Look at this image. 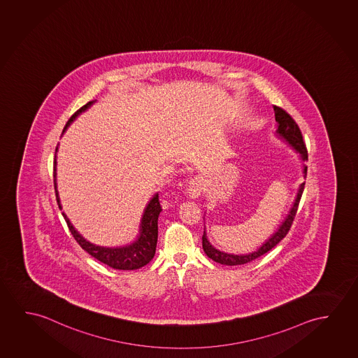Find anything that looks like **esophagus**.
Masks as SVG:
<instances>
[{
	"instance_id": "1",
	"label": "esophagus",
	"mask_w": 358,
	"mask_h": 358,
	"mask_svg": "<svg viewBox=\"0 0 358 358\" xmlns=\"http://www.w3.org/2000/svg\"><path fill=\"white\" fill-rule=\"evenodd\" d=\"M202 189H203V182L201 180V177H194L188 182L187 192L191 199H199Z\"/></svg>"
}]
</instances>
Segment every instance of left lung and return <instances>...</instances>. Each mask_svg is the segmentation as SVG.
Segmentation results:
<instances>
[{
	"label": "left lung",
	"instance_id": "1",
	"mask_svg": "<svg viewBox=\"0 0 358 358\" xmlns=\"http://www.w3.org/2000/svg\"><path fill=\"white\" fill-rule=\"evenodd\" d=\"M274 111H275V120L278 122V129H276V135L279 138L285 140L286 143L292 146V149L300 155V159L303 161H308V150L305 146L303 140V134L300 131V129L297 127L296 122L289 115L284 109H281L279 106L274 105ZM308 175V166L303 165V178H306ZM303 187H305V182H303L299 189H297L296 197L292 203V207L289 210V213L285 217V220L281 222L280 226L278 228L275 233H273L270 236L269 239L265 241L264 244L262 247H259L258 250H255L253 253L242 254V255H236V254H228L220 252L218 249H215L206 234V228H204L203 237H202V247H203L204 253L207 254L208 258L215 260V263H220L223 265H242L247 264L249 262H253L259 257L268 253L270 249L275 247L278 243L280 242L282 238H285L287 231H290L294 218L296 215L297 207L300 203V199L303 196Z\"/></svg>",
	"mask_w": 358,
	"mask_h": 358
}]
</instances>
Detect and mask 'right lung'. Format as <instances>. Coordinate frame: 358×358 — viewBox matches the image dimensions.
Listing matches in <instances>:
<instances>
[{"mask_svg":"<svg viewBox=\"0 0 358 358\" xmlns=\"http://www.w3.org/2000/svg\"><path fill=\"white\" fill-rule=\"evenodd\" d=\"M93 103H95V100L83 105L79 110L76 111L66 122L63 132L66 131V127H69L73 121L76 120L78 115H80L83 111H85L88 108H90ZM57 150H58V146L55 149V152H57ZM55 165H57V162H55V159L53 176H55V199H57L59 208H62L61 201H59V196H58V191H57V183H55V175H57L55 173ZM161 210H162V208H161V204H159V193H156L143 210L136 241H134V243L125 245V247L116 248L99 247V245L89 243L87 239H84L76 231V228L72 226V223L66 218V215L64 213H62V215L64 217L66 226L72 233L73 237L87 253L90 254L94 258L98 259L101 263L109 265L113 269L135 270L140 269L145 265L149 264L151 259L154 258L156 245H157V236H159L157 234L159 233L157 220H159Z\"/></svg>","mask_w":358,"mask_h":358,"instance_id":"1","label":"right lung"}]
</instances>
